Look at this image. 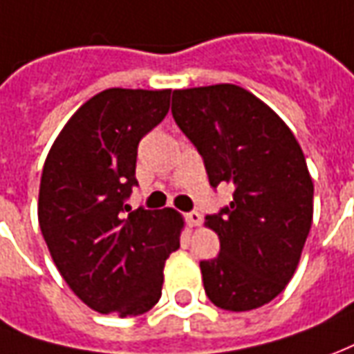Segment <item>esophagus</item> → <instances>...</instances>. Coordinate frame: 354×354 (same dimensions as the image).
<instances>
[{
	"label": "esophagus",
	"instance_id": "obj_1",
	"mask_svg": "<svg viewBox=\"0 0 354 354\" xmlns=\"http://www.w3.org/2000/svg\"><path fill=\"white\" fill-rule=\"evenodd\" d=\"M185 220H187V224H189L192 228H197V226H201L203 216L197 211H194V212H187V214H185Z\"/></svg>",
	"mask_w": 354,
	"mask_h": 354
}]
</instances>
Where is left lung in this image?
<instances>
[{"label": "left lung", "mask_w": 354, "mask_h": 354, "mask_svg": "<svg viewBox=\"0 0 354 354\" xmlns=\"http://www.w3.org/2000/svg\"><path fill=\"white\" fill-rule=\"evenodd\" d=\"M172 117L205 160L212 187L234 199L205 226L218 234L216 259L201 261L212 305L243 313L286 289L313 224L315 185L289 126L245 88L214 84L174 90Z\"/></svg>", "instance_id": "left-lung-1"}]
</instances>
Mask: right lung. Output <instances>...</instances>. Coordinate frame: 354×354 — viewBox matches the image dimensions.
I'll list each match as a JSON object with an SVG mask.
<instances>
[{"instance_id":"1","label":"right lung","mask_w":354,"mask_h":354,"mask_svg":"<svg viewBox=\"0 0 354 354\" xmlns=\"http://www.w3.org/2000/svg\"><path fill=\"white\" fill-rule=\"evenodd\" d=\"M169 107L170 90L109 88L68 118L44 162L41 236L74 295L101 315L151 310L165 263L180 247V212H128L124 203L138 184V143Z\"/></svg>"}]
</instances>
